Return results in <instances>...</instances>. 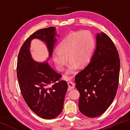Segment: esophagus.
<instances>
[{
    "instance_id": "obj_1",
    "label": "esophagus",
    "mask_w": 130,
    "mask_h": 130,
    "mask_svg": "<svg viewBox=\"0 0 130 130\" xmlns=\"http://www.w3.org/2000/svg\"><path fill=\"white\" fill-rule=\"evenodd\" d=\"M68 86H69V87H68L69 91L73 90V88H75V84L73 83V82H68Z\"/></svg>"
}]
</instances>
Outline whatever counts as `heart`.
I'll use <instances>...</instances> for the list:
<instances>
[{
  "instance_id": "obj_1",
  "label": "heart",
  "mask_w": 130,
  "mask_h": 130,
  "mask_svg": "<svg viewBox=\"0 0 130 130\" xmlns=\"http://www.w3.org/2000/svg\"><path fill=\"white\" fill-rule=\"evenodd\" d=\"M95 47L94 37L89 30L73 31L66 36L58 45V50L53 51V59L59 71L69 64L64 77L69 79L77 71L79 66L83 67L91 61Z\"/></svg>"
}]
</instances>
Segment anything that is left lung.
Segmentation results:
<instances>
[{
    "label": "left lung",
    "instance_id": "1",
    "mask_svg": "<svg viewBox=\"0 0 130 130\" xmlns=\"http://www.w3.org/2000/svg\"><path fill=\"white\" fill-rule=\"evenodd\" d=\"M119 73L120 58L114 43L105 33H97L91 61L75 77L82 114L93 118L105 112L116 96Z\"/></svg>",
    "mask_w": 130,
    "mask_h": 130
}]
</instances>
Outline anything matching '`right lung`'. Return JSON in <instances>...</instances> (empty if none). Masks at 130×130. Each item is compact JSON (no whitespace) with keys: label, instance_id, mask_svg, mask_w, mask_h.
I'll list each match as a JSON object with an SVG mask.
<instances>
[{"label":"right lung","instance_id":"obj_1","mask_svg":"<svg viewBox=\"0 0 130 130\" xmlns=\"http://www.w3.org/2000/svg\"><path fill=\"white\" fill-rule=\"evenodd\" d=\"M57 35L55 27L43 28L34 32L22 45L17 60V77L22 95L29 108L44 119H52L62 112L68 84L59 81L56 72L47 61H35L30 51L34 39L42 40L48 51V61L52 57Z\"/></svg>","mask_w":130,"mask_h":130}]
</instances>
